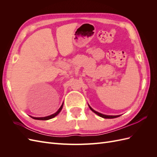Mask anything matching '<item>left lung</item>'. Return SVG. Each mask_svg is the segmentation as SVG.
<instances>
[{"label": "left lung", "mask_w": 157, "mask_h": 157, "mask_svg": "<svg viewBox=\"0 0 157 157\" xmlns=\"http://www.w3.org/2000/svg\"><path fill=\"white\" fill-rule=\"evenodd\" d=\"M88 106H89L90 109H91V110H92L94 113H96V115H98V116L101 117H102V118H117V117H118L121 116V115H103V114H101V113H99V112H98V111H96L95 110H94V109H93L91 107H90L89 105H88Z\"/></svg>", "instance_id": "left-lung-1"}]
</instances>
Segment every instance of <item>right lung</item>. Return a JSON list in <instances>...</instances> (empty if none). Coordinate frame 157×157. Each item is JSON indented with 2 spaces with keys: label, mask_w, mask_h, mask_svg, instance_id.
<instances>
[{
  "label": "right lung",
  "mask_w": 157,
  "mask_h": 157,
  "mask_svg": "<svg viewBox=\"0 0 157 157\" xmlns=\"http://www.w3.org/2000/svg\"><path fill=\"white\" fill-rule=\"evenodd\" d=\"M63 103H62V105H61V107H59V109H58V111H57L55 113L52 114V115H49V116H47V117H31L30 116L31 118H33V119H36V120H42V121H46V120H49V119H51V118L55 117L56 116H57L58 115V114L60 113V111H61V109H62L63 108Z\"/></svg>",
  "instance_id": "add662e5"
}]
</instances>
